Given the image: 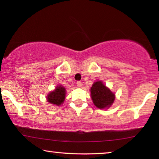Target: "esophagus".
Listing matches in <instances>:
<instances>
[{
  "label": "esophagus",
  "instance_id": "esophagus-1",
  "mask_svg": "<svg viewBox=\"0 0 159 159\" xmlns=\"http://www.w3.org/2000/svg\"><path fill=\"white\" fill-rule=\"evenodd\" d=\"M76 83H77V85L79 86V87H81L82 85H83V83L80 82V81H77Z\"/></svg>",
  "mask_w": 159,
  "mask_h": 159
}]
</instances>
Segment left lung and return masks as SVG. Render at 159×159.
<instances>
[{"label": "left lung", "mask_w": 159, "mask_h": 159, "mask_svg": "<svg viewBox=\"0 0 159 159\" xmlns=\"http://www.w3.org/2000/svg\"><path fill=\"white\" fill-rule=\"evenodd\" d=\"M90 92L93 103L99 109L109 107L115 99L114 94L101 81L94 83Z\"/></svg>", "instance_id": "left-lung-1"}]
</instances>
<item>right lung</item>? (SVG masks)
<instances>
[{
  "instance_id": "obj_1",
  "label": "right lung",
  "mask_w": 159,
  "mask_h": 159,
  "mask_svg": "<svg viewBox=\"0 0 159 159\" xmlns=\"http://www.w3.org/2000/svg\"><path fill=\"white\" fill-rule=\"evenodd\" d=\"M65 88L62 86L59 85L56 89L51 92L47 97L48 102L50 104H55V105H60L64 102L65 99Z\"/></svg>"
}]
</instances>
